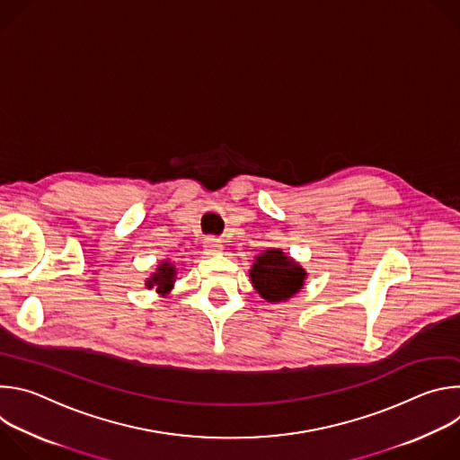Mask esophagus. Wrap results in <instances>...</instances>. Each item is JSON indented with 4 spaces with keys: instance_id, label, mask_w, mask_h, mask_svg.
Listing matches in <instances>:
<instances>
[{
    "instance_id": "34e87169",
    "label": "esophagus",
    "mask_w": 460,
    "mask_h": 460,
    "mask_svg": "<svg viewBox=\"0 0 460 460\" xmlns=\"http://www.w3.org/2000/svg\"><path fill=\"white\" fill-rule=\"evenodd\" d=\"M222 249H224V245H222V242L217 240V238H209V240L206 242V252H208V254H218V252H222Z\"/></svg>"
}]
</instances>
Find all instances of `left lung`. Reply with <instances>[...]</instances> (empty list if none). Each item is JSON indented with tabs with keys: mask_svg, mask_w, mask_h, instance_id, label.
<instances>
[{
	"mask_svg": "<svg viewBox=\"0 0 460 460\" xmlns=\"http://www.w3.org/2000/svg\"><path fill=\"white\" fill-rule=\"evenodd\" d=\"M249 277L261 298L277 304L295 296L302 289L307 273L282 249H268L254 256Z\"/></svg>",
	"mask_w": 460,
	"mask_h": 460,
	"instance_id": "8db88e82",
	"label": "left lung"
}]
</instances>
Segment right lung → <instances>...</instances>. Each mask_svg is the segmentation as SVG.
<instances>
[{
  "label": "right lung",
  "instance_id": "right-lung-1",
  "mask_svg": "<svg viewBox=\"0 0 460 460\" xmlns=\"http://www.w3.org/2000/svg\"><path fill=\"white\" fill-rule=\"evenodd\" d=\"M174 280H176V268L169 260H164L156 266V271L151 275V279L146 280V288L156 289V293L164 296L174 288Z\"/></svg>",
  "mask_w": 460,
  "mask_h": 460
}]
</instances>
